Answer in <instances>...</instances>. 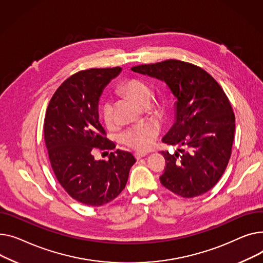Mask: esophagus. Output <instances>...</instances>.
I'll return each instance as SVG.
<instances>
[{"label": "esophagus", "mask_w": 263, "mask_h": 263, "mask_svg": "<svg viewBox=\"0 0 263 263\" xmlns=\"http://www.w3.org/2000/svg\"><path fill=\"white\" fill-rule=\"evenodd\" d=\"M134 155H135V157H136L137 159H140V158L146 156L147 153H146V152H136V153L134 154Z\"/></svg>", "instance_id": "obj_1"}]
</instances>
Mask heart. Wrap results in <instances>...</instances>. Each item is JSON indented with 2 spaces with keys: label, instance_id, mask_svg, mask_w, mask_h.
<instances>
[{
  "label": "heart",
  "instance_id": "1",
  "mask_svg": "<svg viewBox=\"0 0 263 263\" xmlns=\"http://www.w3.org/2000/svg\"><path fill=\"white\" fill-rule=\"evenodd\" d=\"M119 89L123 95L129 97L139 105H142L145 101L151 100L152 98V90L149 86L141 80L135 79V77L122 82ZM102 118L107 127H115L117 121L115 108L111 102L107 101L103 104ZM158 133V125L153 124V123H147V124L142 126L126 129L121 135V140L129 147L136 149H146L151 146Z\"/></svg>",
  "mask_w": 263,
  "mask_h": 263
}]
</instances>
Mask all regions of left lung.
I'll list each match as a JSON object with an SVG mask.
<instances>
[{"instance_id": "obj_1", "label": "left lung", "mask_w": 263, "mask_h": 263, "mask_svg": "<svg viewBox=\"0 0 263 263\" xmlns=\"http://www.w3.org/2000/svg\"><path fill=\"white\" fill-rule=\"evenodd\" d=\"M132 70L164 81L177 99L176 121L162 141L182 148L162 152L161 184L186 198L206 193L223 175L233 148L235 114L224 90L204 69L181 60Z\"/></svg>"}]
</instances>
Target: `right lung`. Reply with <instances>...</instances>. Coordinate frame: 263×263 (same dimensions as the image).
<instances>
[{
  "label": "right lung",
  "instance_id": "right-lung-1",
  "mask_svg": "<svg viewBox=\"0 0 263 263\" xmlns=\"http://www.w3.org/2000/svg\"><path fill=\"white\" fill-rule=\"evenodd\" d=\"M121 71L92 68L73 74L53 95L44 118V142L60 186L88 206L111 202L125 188L133 154L117 149L109 159L96 160L95 149H112L99 121V99L104 87Z\"/></svg>",
  "mask_w": 263,
  "mask_h": 263
}]
</instances>
